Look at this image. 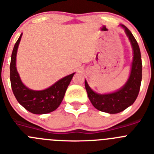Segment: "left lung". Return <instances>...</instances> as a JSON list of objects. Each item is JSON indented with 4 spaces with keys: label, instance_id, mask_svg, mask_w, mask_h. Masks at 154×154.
<instances>
[{
    "label": "left lung",
    "instance_id": "1",
    "mask_svg": "<svg viewBox=\"0 0 154 154\" xmlns=\"http://www.w3.org/2000/svg\"><path fill=\"white\" fill-rule=\"evenodd\" d=\"M121 26L124 28L130 39L133 51L131 73L126 83L116 92L102 95L92 91L87 82L85 81V89L93 106L99 111L110 114L122 112L135 102L140 92L142 80V60L138 43L130 30L123 24Z\"/></svg>",
    "mask_w": 154,
    "mask_h": 154
}]
</instances>
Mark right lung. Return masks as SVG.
I'll return each instance as SVG.
<instances>
[{
	"label": "right lung",
	"mask_w": 154,
	"mask_h": 154,
	"mask_svg": "<svg viewBox=\"0 0 154 154\" xmlns=\"http://www.w3.org/2000/svg\"><path fill=\"white\" fill-rule=\"evenodd\" d=\"M21 35L16 42L11 54L10 79L12 91L17 102L31 113H48L59 106L75 73L58 80L54 85L45 90L35 91L28 89L22 83L16 68V55Z\"/></svg>",
	"instance_id": "1"
}]
</instances>
